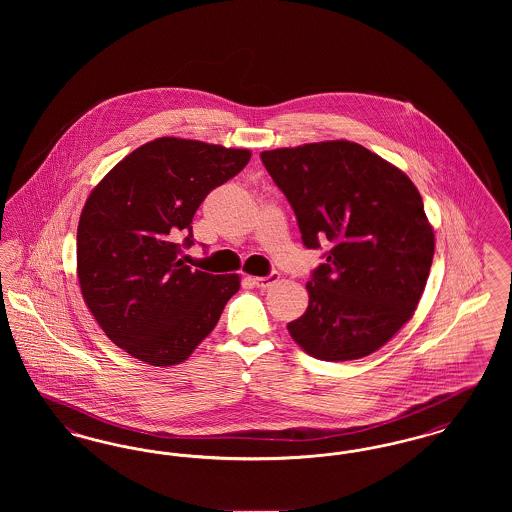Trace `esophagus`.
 Returning a JSON list of instances; mask_svg holds the SVG:
<instances>
[{"label":"esophagus","instance_id":"obj_1","mask_svg":"<svg viewBox=\"0 0 512 512\" xmlns=\"http://www.w3.org/2000/svg\"><path fill=\"white\" fill-rule=\"evenodd\" d=\"M278 280H280V274H278V272H270L268 276H257V278H251L253 286H257V288H261V290H267L270 286H274Z\"/></svg>","mask_w":512,"mask_h":512}]
</instances>
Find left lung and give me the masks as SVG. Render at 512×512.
<instances>
[{
	"instance_id": "8db88e82",
	"label": "left lung",
	"mask_w": 512,
	"mask_h": 512,
	"mask_svg": "<svg viewBox=\"0 0 512 512\" xmlns=\"http://www.w3.org/2000/svg\"><path fill=\"white\" fill-rule=\"evenodd\" d=\"M261 161L292 205L303 245L328 247L290 336L320 361L374 353L413 317L432 267L434 232L418 190L347 140L263 151Z\"/></svg>"
}]
</instances>
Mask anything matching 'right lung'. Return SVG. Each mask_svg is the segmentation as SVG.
<instances>
[{"label":"right lung","mask_w":512,"mask_h":512,"mask_svg":"<svg viewBox=\"0 0 512 512\" xmlns=\"http://www.w3.org/2000/svg\"><path fill=\"white\" fill-rule=\"evenodd\" d=\"M247 149L159 138L126 155L88 197L76 232L82 297L105 336L147 365L186 361L217 326L238 274L192 270L197 207L249 163Z\"/></svg>","instance_id":"right-lung-1"}]
</instances>
